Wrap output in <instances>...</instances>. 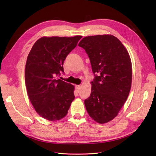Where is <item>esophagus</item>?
I'll return each instance as SVG.
<instances>
[{
    "label": "esophagus",
    "instance_id": "esophagus-1",
    "mask_svg": "<svg viewBox=\"0 0 156 156\" xmlns=\"http://www.w3.org/2000/svg\"><path fill=\"white\" fill-rule=\"evenodd\" d=\"M75 87H76V89L78 91H79L80 90V88H81V86L80 85H76Z\"/></svg>",
    "mask_w": 156,
    "mask_h": 156
}]
</instances>
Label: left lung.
<instances>
[{
  "label": "left lung",
  "instance_id": "1",
  "mask_svg": "<svg viewBox=\"0 0 156 156\" xmlns=\"http://www.w3.org/2000/svg\"><path fill=\"white\" fill-rule=\"evenodd\" d=\"M78 45L88 55L95 78L85 100L89 116L106 123L118 116L128 97L132 81V61L126 47L112 35L88 36Z\"/></svg>",
  "mask_w": 156,
  "mask_h": 156
}]
</instances>
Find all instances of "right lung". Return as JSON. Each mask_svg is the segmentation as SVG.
I'll return each mask as SVG.
<instances>
[{"label": "right lung", "mask_w": 156, "mask_h": 156, "mask_svg": "<svg viewBox=\"0 0 156 156\" xmlns=\"http://www.w3.org/2000/svg\"><path fill=\"white\" fill-rule=\"evenodd\" d=\"M81 37H43L28 55L25 83L28 97L37 112L48 121L64 118L75 99V86L55 78L64 73L66 57Z\"/></svg>", "instance_id": "add662e5"}]
</instances>
